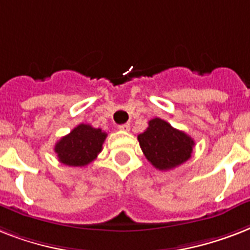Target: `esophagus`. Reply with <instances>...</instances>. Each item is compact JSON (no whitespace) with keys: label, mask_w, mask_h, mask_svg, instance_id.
<instances>
[{"label":"esophagus","mask_w":250,"mask_h":250,"mask_svg":"<svg viewBox=\"0 0 250 250\" xmlns=\"http://www.w3.org/2000/svg\"><path fill=\"white\" fill-rule=\"evenodd\" d=\"M129 123H125V125H118V128L121 129V131H129Z\"/></svg>","instance_id":"34e87169"}]
</instances>
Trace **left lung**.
<instances>
[{"mask_svg": "<svg viewBox=\"0 0 250 250\" xmlns=\"http://www.w3.org/2000/svg\"><path fill=\"white\" fill-rule=\"evenodd\" d=\"M137 140L146 160L161 171L184 164L190 158L194 146L192 137L160 118L149 121L148 128L137 136Z\"/></svg>", "mask_w": 250, "mask_h": 250, "instance_id": "obj_1", "label": "left lung"}]
</instances>
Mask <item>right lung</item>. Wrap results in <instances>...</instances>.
<instances>
[{
	"instance_id": "1",
	"label": "right lung",
	"mask_w": 250,
	"mask_h": 250,
	"mask_svg": "<svg viewBox=\"0 0 250 250\" xmlns=\"http://www.w3.org/2000/svg\"><path fill=\"white\" fill-rule=\"evenodd\" d=\"M107 133L89 125H79L57 141L54 152L61 164L67 166H86L97 158Z\"/></svg>"
}]
</instances>
